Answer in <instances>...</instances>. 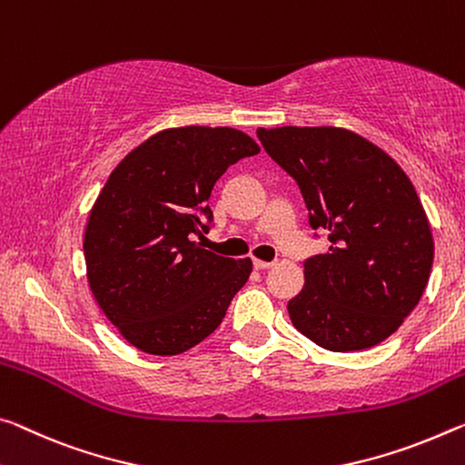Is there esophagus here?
<instances>
[{
  "instance_id": "obj_1",
  "label": "esophagus",
  "mask_w": 465,
  "mask_h": 465,
  "mask_svg": "<svg viewBox=\"0 0 465 465\" xmlns=\"http://www.w3.org/2000/svg\"><path fill=\"white\" fill-rule=\"evenodd\" d=\"M272 264L275 262H267V261H261V259H254V269H259V271H262V269H271Z\"/></svg>"
}]
</instances>
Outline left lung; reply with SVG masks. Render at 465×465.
I'll return each mask as SVG.
<instances>
[{"label":"left lung","mask_w":465,"mask_h":465,"mask_svg":"<svg viewBox=\"0 0 465 465\" xmlns=\"http://www.w3.org/2000/svg\"><path fill=\"white\" fill-rule=\"evenodd\" d=\"M269 157L298 182L312 230L331 246L304 262L306 283L287 312L331 351L385 341L418 306L434 242L403 169L356 132L335 126L259 128Z\"/></svg>","instance_id":"1"}]
</instances>
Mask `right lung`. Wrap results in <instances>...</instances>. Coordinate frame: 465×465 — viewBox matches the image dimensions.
Returning a JSON list of instances; mask_svg holds the SVG:
<instances>
[{"instance_id": "add662e5", "label": "right lung", "mask_w": 465, "mask_h": 465, "mask_svg": "<svg viewBox=\"0 0 465 465\" xmlns=\"http://www.w3.org/2000/svg\"><path fill=\"white\" fill-rule=\"evenodd\" d=\"M235 128L161 130L109 175L84 230L86 279L128 343L175 356L209 337L252 272L250 259L203 248L211 190L225 169L259 154Z\"/></svg>"}]
</instances>
